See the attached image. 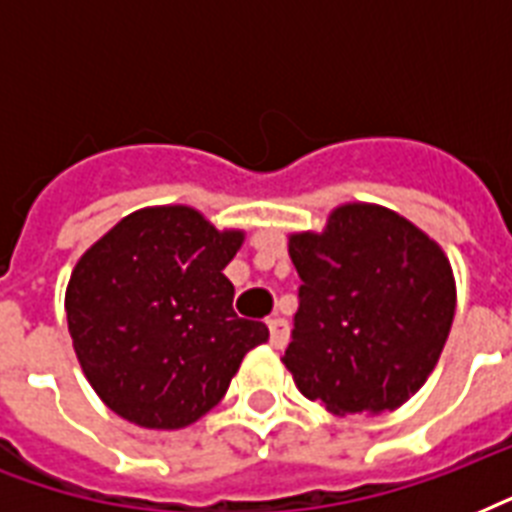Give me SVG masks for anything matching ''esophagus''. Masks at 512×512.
<instances>
[{"label":"esophagus","mask_w":512,"mask_h":512,"mask_svg":"<svg viewBox=\"0 0 512 512\" xmlns=\"http://www.w3.org/2000/svg\"><path fill=\"white\" fill-rule=\"evenodd\" d=\"M268 332H271V345L273 348H284L289 340V327L284 319H271L268 321Z\"/></svg>","instance_id":"34e87169"}]
</instances>
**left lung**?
I'll list each match as a JSON object with an SVG mask.
<instances>
[{"instance_id": "1", "label": "left lung", "mask_w": 512, "mask_h": 512, "mask_svg": "<svg viewBox=\"0 0 512 512\" xmlns=\"http://www.w3.org/2000/svg\"><path fill=\"white\" fill-rule=\"evenodd\" d=\"M300 308L284 350L295 385L332 414L406 404L436 369L457 287L428 233L380 204L350 201L324 231L292 233Z\"/></svg>"}]
</instances>
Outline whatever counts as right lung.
Masks as SVG:
<instances>
[{
	"label": "right lung",
	"instance_id": "right-lung-1",
	"mask_svg": "<svg viewBox=\"0 0 512 512\" xmlns=\"http://www.w3.org/2000/svg\"><path fill=\"white\" fill-rule=\"evenodd\" d=\"M244 231H217L185 204L122 217L66 287L68 332L100 401L140 428L177 430L220 404L241 358L268 340L233 313L223 273Z\"/></svg>",
	"mask_w": 512,
	"mask_h": 512
}]
</instances>
